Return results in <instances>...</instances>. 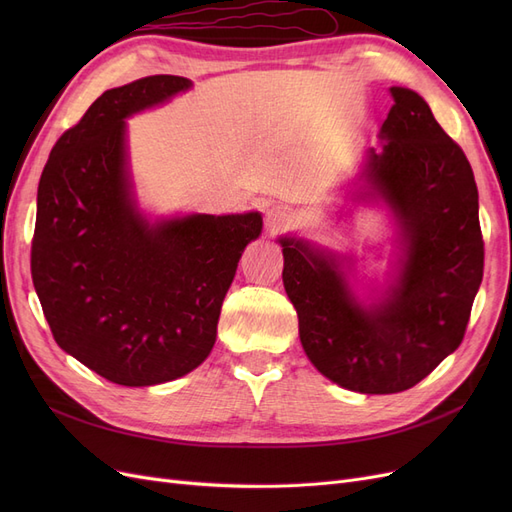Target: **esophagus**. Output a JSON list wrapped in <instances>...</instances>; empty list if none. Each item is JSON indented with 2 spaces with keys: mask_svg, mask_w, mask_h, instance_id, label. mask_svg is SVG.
Returning a JSON list of instances; mask_svg holds the SVG:
<instances>
[{
  "mask_svg": "<svg viewBox=\"0 0 512 512\" xmlns=\"http://www.w3.org/2000/svg\"><path fill=\"white\" fill-rule=\"evenodd\" d=\"M294 222V213L286 205H275L267 213V226L271 232H280L286 230Z\"/></svg>",
  "mask_w": 512,
  "mask_h": 512,
  "instance_id": "esophagus-1",
  "label": "esophagus"
}]
</instances>
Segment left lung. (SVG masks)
Masks as SVG:
<instances>
[{
	"label": "left lung",
	"instance_id": "left-lung-1",
	"mask_svg": "<svg viewBox=\"0 0 512 512\" xmlns=\"http://www.w3.org/2000/svg\"><path fill=\"white\" fill-rule=\"evenodd\" d=\"M389 91L395 104L380 128L382 149H369L363 177L401 228L395 282L363 305L333 254L280 239L307 359L335 384L367 395L412 389L459 348L485 265L466 153L416 91Z\"/></svg>",
	"mask_w": 512,
	"mask_h": 512
}]
</instances>
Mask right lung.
I'll return each mask as SVG.
<instances>
[{
	"instance_id": "add662e5",
	"label": "right lung",
	"mask_w": 512,
	"mask_h": 512,
	"mask_svg": "<svg viewBox=\"0 0 512 512\" xmlns=\"http://www.w3.org/2000/svg\"><path fill=\"white\" fill-rule=\"evenodd\" d=\"M192 83L156 74L108 89L55 143L38 185L32 280L61 350L123 386L177 380L203 363L260 213L149 224L136 211L126 117Z\"/></svg>"
}]
</instances>
